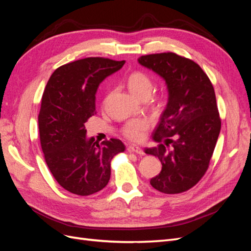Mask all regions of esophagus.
Segmentation results:
<instances>
[{"label":"esophagus","mask_w":251,"mask_h":251,"mask_svg":"<svg viewBox=\"0 0 251 251\" xmlns=\"http://www.w3.org/2000/svg\"><path fill=\"white\" fill-rule=\"evenodd\" d=\"M127 151H128V153H135V154H138V155H143L144 154L143 150L140 149L139 147H136V146L127 147Z\"/></svg>","instance_id":"esophagus-1"}]
</instances>
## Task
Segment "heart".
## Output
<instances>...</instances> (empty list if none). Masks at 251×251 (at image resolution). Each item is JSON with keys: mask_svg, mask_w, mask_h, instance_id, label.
Returning a JSON list of instances; mask_svg holds the SVG:
<instances>
[{"mask_svg": "<svg viewBox=\"0 0 251 251\" xmlns=\"http://www.w3.org/2000/svg\"><path fill=\"white\" fill-rule=\"evenodd\" d=\"M126 85L130 92L141 100H147L151 95L154 90V82L150 75L142 71H135L128 75ZM157 104L163 102V97L158 96L155 98ZM149 130V123L146 119H132L128 120L121 127V135L132 142H141L146 133Z\"/></svg>", "mask_w": 251, "mask_h": 251, "instance_id": "1", "label": "heart"}]
</instances>
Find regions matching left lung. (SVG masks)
Returning <instances> with one entry per match:
<instances>
[{"mask_svg": "<svg viewBox=\"0 0 251 251\" xmlns=\"http://www.w3.org/2000/svg\"><path fill=\"white\" fill-rule=\"evenodd\" d=\"M138 62L163 77L169 89L153 134L159 144L146 149L162 164L150 183L163 194L186 192L206 173L221 130L214 87L198 64L174 52L142 55Z\"/></svg>", "mask_w": 251, "mask_h": 251, "instance_id": "8db88e82", "label": "left lung"}]
</instances>
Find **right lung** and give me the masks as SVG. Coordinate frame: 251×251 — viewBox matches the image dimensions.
Wrapping results in <instances>:
<instances>
[{
  "instance_id": "obj_1",
  "label": "right lung",
  "mask_w": 251,
  "mask_h": 251,
  "mask_svg": "<svg viewBox=\"0 0 251 251\" xmlns=\"http://www.w3.org/2000/svg\"><path fill=\"white\" fill-rule=\"evenodd\" d=\"M126 60L86 57L58 67L44 90L39 114L45 161L57 183L78 196L95 194L108 184L111 161L126 150L115 138L100 144L86 138L85 124L95 111L100 83Z\"/></svg>"
}]
</instances>
